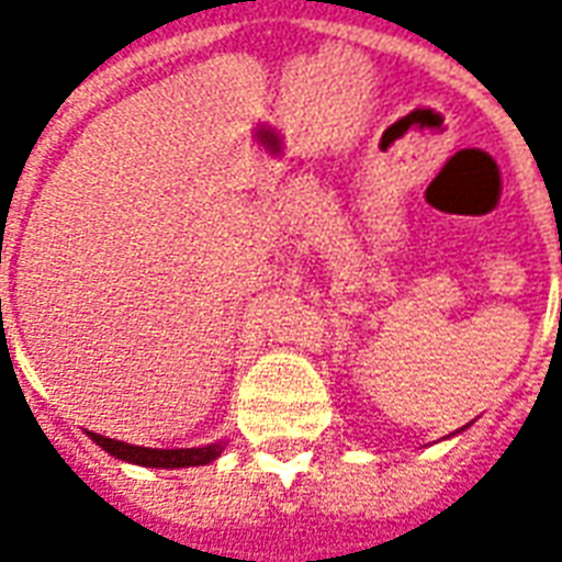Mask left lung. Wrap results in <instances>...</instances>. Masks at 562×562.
<instances>
[{
  "instance_id": "8db88e82",
  "label": "left lung",
  "mask_w": 562,
  "mask_h": 562,
  "mask_svg": "<svg viewBox=\"0 0 562 562\" xmlns=\"http://www.w3.org/2000/svg\"><path fill=\"white\" fill-rule=\"evenodd\" d=\"M460 430H463V427H460Z\"/></svg>"
}]
</instances>
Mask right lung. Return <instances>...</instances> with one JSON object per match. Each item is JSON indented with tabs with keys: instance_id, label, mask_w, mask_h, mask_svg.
<instances>
[{
	"instance_id": "obj_1",
	"label": "right lung",
	"mask_w": 562,
	"mask_h": 562,
	"mask_svg": "<svg viewBox=\"0 0 562 562\" xmlns=\"http://www.w3.org/2000/svg\"><path fill=\"white\" fill-rule=\"evenodd\" d=\"M95 446H102L108 454H114L128 463H138V467H156V470H180V467H204L222 454V442L204 448H144V446H128L120 439H108L102 434H90Z\"/></svg>"
}]
</instances>
